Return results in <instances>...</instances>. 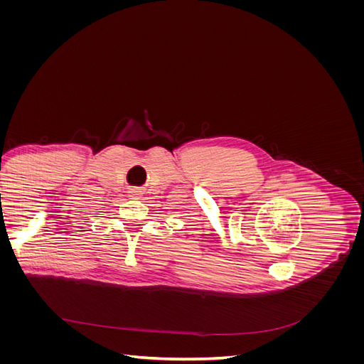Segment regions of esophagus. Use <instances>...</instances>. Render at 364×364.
Masks as SVG:
<instances>
[{
    "instance_id": "obj_1",
    "label": "esophagus",
    "mask_w": 364,
    "mask_h": 364,
    "mask_svg": "<svg viewBox=\"0 0 364 364\" xmlns=\"http://www.w3.org/2000/svg\"><path fill=\"white\" fill-rule=\"evenodd\" d=\"M129 196H130V197H139V196H141V191H139V190H130V191H129Z\"/></svg>"
}]
</instances>
